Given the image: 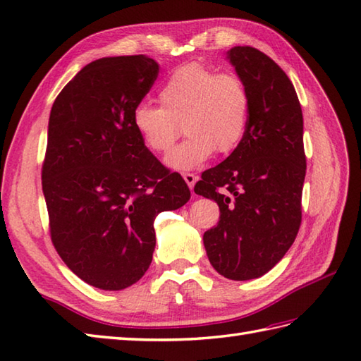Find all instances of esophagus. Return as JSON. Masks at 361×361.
Here are the masks:
<instances>
[{
	"mask_svg": "<svg viewBox=\"0 0 361 361\" xmlns=\"http://www.w3.org/2000/svg\"><path fill=\"white\" fill-rule=\"evenodd\" d=\"M183 178H185V181L188 183L189 189H192V188L195 186V183H197V178H198V176H197V175H194V173H183Z\"/></svg>",
	"mask_w": 361,
	"mask_h": 361,
	"instance_id": "34e87169",
	"label": "esophagus"
}]
</instances>
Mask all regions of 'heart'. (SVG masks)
Masks as SVG:
<instances>
[{
	"label": "heart",
	"instance_id": "b5f03b06",
	"mask_svg": "<svg viewBox=\"0 0 361 361\" xmlns=\"http://www.w3.org/2000/svg\"><path fill=\"white\" fill-rule=\"evenodd\" d=\"M161 106L140 104L132 124L144 147L166 153L181 135L188 140L166 157L175 171H190L214 152L228 153L243 140L250 118V93L233 73H217L202 63L175 70L159 90Z\"/></svg>",
	"mask_w": 361,
	"mask_h": 361
}]
</instances>
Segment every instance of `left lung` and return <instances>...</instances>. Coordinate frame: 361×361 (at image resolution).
<instances>
[{
    "mask_svg": "<svg viewBox=\"0 0 361 361\" xmlns=\"http://www.w3.org/2000/svg\"><path fill=\"white\" fill-rule=\"evenodd\" d=\"M228 59L250 93L248 127L194 190L220 209L217 226L203 234L211 265L228 279L248 281L279 262L301 226L304 122L293 83L274 60L251 46H234Z\"/></svg>",
    "mask_w": 361,
    "mask_h": 361,
    "instance_id": "1",
    "label": "left lung"
}]
</instances>
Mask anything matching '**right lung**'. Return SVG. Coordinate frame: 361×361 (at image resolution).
I'll return each mask as SVG.
<instances>
[{"mask_svg": "<svg viewBox=\"0 0 361 361\" xmlns=\"http://www.w3.org/2000/svg\"><path fill=\"white\" fill-rule=\"evenodd\" d=\"M140 56L99 59L54 101L42 186L54 248L90 286L140 281L155 250L153 221L181 208L190 190L144 147L132 113L158 78Z\"/></svg>", "mask_w": 361, "mask_h": 361, "instance_id": "1", "label": "right lung"}]
</instances>
